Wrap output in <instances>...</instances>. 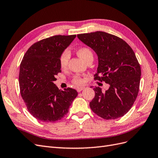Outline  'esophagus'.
I'll use <instances>...</instances> for the list:
<instances>
[{
  "mask_svg": "<svg viewBox=\"0 0 158 158\" xmlns=\"http://www.w3.org/2000/svg\"><path fill=\"white\" fill-rule=\"evenodd\" d=\"M84 88H85L84 87H78V88H76V90H77L78 92H81V91H82V90H83Z\"/></svg>",
  "mask_w": 158,
  "mask_h": 158,
  "instance_id": "obj_1",
  "label": "esophagus"
}]
</instances>
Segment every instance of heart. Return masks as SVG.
<instances>
[{"mask_svg":"<svg viewBox=\"0 0 158 158\" xmlns=\"http://www.w3.org/2000/svg\"><path fill=\"white\" fill-rule=\"evenodd\" d=\"M77 54L81 59H82L85 61L88 59H89V57H93L92 51H91L88 47H80L77 50ZM69 57L70 55L68 51H64L63 53L61 54L59 59V63L61 69H65L66 67L69 60ZM73 82L76 84L80 85L81 84H82L83 81L82 79L78 77V76H75L73 80Z\"/></svg>","mask_w":158,"mask_h":158,"instance_id":"heart-1","label":"heart"}]
</instances>
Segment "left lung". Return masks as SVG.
<instances>
[{
  "mask_svg": "<svg viewBox=\"0 0 158 158\" xmlns=\"http://www.w3.org/2000/svg\"><path fill=\"white\" fill-rule=\"evenodd\" d=\"M77 37L98 56L95 79L109 85L105 92L98 86L94 88L95 97L89 103L91 109L107 120L124 116L139 91L141 70L135 52L125 41L106 32L83 33Z\"/></svg>",
  "mask_w": 158,
  "mask_h": 158,
  "instance_id": "left-lung-1",
  "label": "left lung"
}]
</instances>
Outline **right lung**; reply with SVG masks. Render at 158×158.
<instances>
[{"instance_id": "add662e5", "label": "right lung", "mask_w": 158, "mask_h": 158, "mask_svg": "<svg viewBox=\"0 0 158 158\" xmlns=\"http://www.w3.org/2000/svg\"><path fill=\"white\" fill-rule=\"evenodd\" d=\"M76 37L47 38L31 45L23 56L19 74L20 94L28 111L40 121L53 123L63 118L78 95L74 89L60 90L54 84L61 72L60 56Z\"/></svg>"}]
</instances>
